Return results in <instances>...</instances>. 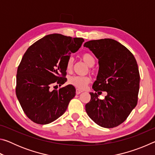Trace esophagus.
Returning a JSON list of instances; mask_svg holds the SVG:
<instances>
[{
  "label": "esophagus",
  "mask_w": 155,
  "mask_h": 155,
  "mask_svg": "<svg viewBox=\"0 0 155 155\" xmlns=\"http://www.w3.org/2000/svg\"><path fill=\"white\" fill-rule=\"evenodd\" d=\"M82 92H83V91L78 90V89H77V90H76V94H80L81 93H82Z\"/></svg>",
  "instance_id": "obj_1"
}]
</instances>
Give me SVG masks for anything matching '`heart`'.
I'll list each match as a JSON object with an SVG mask.
<instances>
[{
    "instance_id": "heart-1",
    "label": "heart",
    "mask_w": 155,
    "mask_h": 155,
    "mask_svg": "<svg viewBox=\"0 0 155 155\" xmlns=\"http://www.w3.org/2000/svg\"><path fill=\"white\" fill-rule=\"evenodd\" d=\"M81 58L83 61L87 64L88 66H92L95 64V58H94L92 54L89 53V52H85V53H83L81 55ZM73 58L72 57H70L69 59H68L67 63H66V70L67 71L70 72L72 70L73 68ZM68 82L73 86H74L75 87L78 89H80V90H83V89L86 87V85L90 82V78L88 77H81V76H73L71 77L69 80H68Z\"/></svg>"
}]
</instances>
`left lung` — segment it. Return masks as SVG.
<instances>
[{
	"mask_svg": "<svg viewBox=\"0 0 155 155\" xmlns=\"http://www.w3.org/2000/svg\"><path fill=\"white\" fill-rule=\"evenodd\" d=\"M83 46L98 59V73L92 88L107 92L103 100L96 92H90L85 111L102 127H117L137 105L140 81L137 61L129 50L112 39L91 40Z\"/></svg>",
	"mask_w": 155,
	"mask_h": 155,
	"instance_id": "left-lung-1",
	"label": "left lung"
}]
</instances>
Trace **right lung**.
<instances>
[{"mask_svg": "<svg viewBox=\"0 0 155 155\" xmlns=\"http://www.w3.org/2000/svg\"><path fill=\"white\" fill-rule=\"evenodd\" d=\"M83 41V38L51 34L32 44L23 55L17 70L15 93L25 114L33 122L49 124L66 111L75 96L74 86L52 91L50 87L66 82L68 59Z\"/></svg>", "mask_w": 155, "mask_h": 155, "instance_id": "add662e5", "label": "right lung"}]
</instances>
